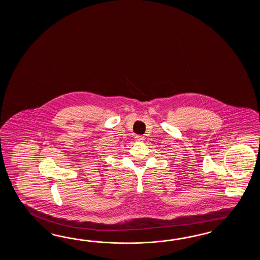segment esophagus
Returning <instances> with one entry per match:
<instances>
[{"label":"esophagus","mask_w":260,"mask_h":260,"mask_svg":"<svg viewBox=\"0 0 260 260\" xmlns=\"http://www.w3.org/2000/svg\"><path fill=\"white\" fill-rule=\"evenodd\" d=\"M136 140L138 141V142H139V141H143L144 138L142 136H137V137H136Z\"/></svg>","instance_id":"esophagus-1"}]
</instances>
